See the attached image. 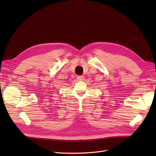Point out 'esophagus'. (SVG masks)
<instances>
[{"instance_id": "obj_1", "label": "esophagus", "mask_w": 156, "mask_h": 156, "mask_svg": "<svg viewBox=\"0 0 156 156\" xmlns=\"http://www.w3.org/2000/svg\"><path fill=\"white\" fill-rule=\"evenodd\" d=\"M77 80H79V81H83V80L84 79V77L83 75H79V76H77Z\"/></svg>"}]
</instances>
